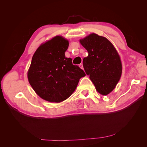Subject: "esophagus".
<instances>
[{
	"label": "esophagus",
	"instance_id": "34e87169",
	"mask_svg": "<svg viewBox=\"0 0 147 147\" xmlns=\"http://www.w3.org/2000/svg\"><path fill=\"white\" fill-rule=\"evenodd\" d=\"M79 67H80V68H81L82 69H84V67H83V65L82 64V63L79 65Z\"/></svg>",
	"mask_w": 147,
	"mask_h": 147
}]
</instances>
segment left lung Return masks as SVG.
Here are the masks:
<instances>
[{"label":"left lung","instance_id":"8db88e82","mask_svg":"<svg viewBox=\"0 0 147 147\" xmlns=\"http://www.w3.org/2000/svg\"><path fill=\"white\" fill-rule=\"evenodd\" d=\"M80 42L89 54L83 59L86 74L96 90L107 95L115 88L121 76L122 63L117 51L108 39L94 33Z\"/></svg>","mask_w":147,"mask_h":147}]
</instances>
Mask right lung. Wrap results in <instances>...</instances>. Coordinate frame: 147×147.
<instances>
[{
	"label": "right lung",
	"instance_id": "obj_1",
	"mask_svg": "<svg viewBox=\"0 0 147 147\" xmlns=\"http://www.w3.org/2000/svg\"><path fill=\"white\" fill-rule=\"evenodd\" d=\"M69 41L57 36L35 52L28 71V82L41 98L51 102L66 100L75 90L84 71L66 58Z\"/></svg>",
	"mask_w": 147,
	"mask_h": 147
}]
</instances>
